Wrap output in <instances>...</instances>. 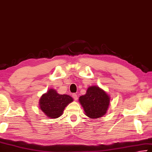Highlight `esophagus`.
<instances>
[{
    "instance_id": "1",
    "label": "esophagus",
    "mask_w": 152,
    "mask_h": 152,
    "mask_svg": "<svg viewBox=\"0 0 152 152\" xmlns=\"http://www.w3.org/2000/svg\"><path fill=\"white\" fill-rule=\"evenodd\" d=\"M72 97H73V99H75V100H77V99H78V97H77V95L76 94H72Z\"/></svg>"
}]
</instances>
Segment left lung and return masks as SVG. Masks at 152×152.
<instances>
[{"label": "left lung", "instance_id": "obj_1", "mask_svg": "<svg viewBox=\"0 0 152 152\" xmlns=\"http://www.w3.org/2000/svg\"><path fill=\"white\" fill-rule=\"evenodd\" d=\"M86 115L91 118L104 116L110 103V98L103 89L98 86L89 87L86 94L79 97Z\"/></svg>", "mask_w": 152, "mask_h": 152}]
</instances>
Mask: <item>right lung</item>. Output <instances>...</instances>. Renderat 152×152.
<instances>
[{"label":"right lung","mask_w":152,"mask_h":152,"mask_svg":"<svg viewBox=\"0 0 152 152\" xmlns=\"http://www.w3.org/2000/svg\"><path fill=\"white\" fill-rule=\"evenodd\" d=\"M73 101L70 96L61 95L56 90L50 89L46 94L42 95L39 100V106L42 112L48 117L56 118L63 114L64 108Z\"/></svg>","instance_id":"obj_1"}]
</instances>
